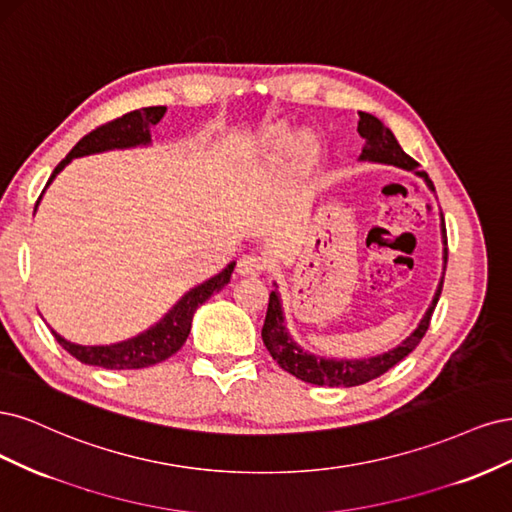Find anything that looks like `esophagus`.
<instances>
[{
	"mask_svg": "<svg viewBox=\"0 0 512 512\" xmlns=\"http://www.w3.org/2000/svg\"><path fill=\"white\" fill-rule=\"evenodd\" d=\"M236 270L240 276H259L261 272H266V261L257 255H242Z\"/></svg>",
	"mask_w": 512,
	"mask_h": 512,
	"instance_id": "34e87169",
	"label": "esophagus"
}]
</instances>
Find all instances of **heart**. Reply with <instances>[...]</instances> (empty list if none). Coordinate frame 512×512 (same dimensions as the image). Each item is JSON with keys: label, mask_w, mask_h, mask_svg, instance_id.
<instances>
[{"label": "heart", "mask_w": 512, "mask_h": 512, "mask_svg": "<svg viewBox=\"0 0 512 512\" xmlns=\"http://www.w3.org/2000/svg\"><path fill=\"white\" fill-rule=\"evenodd\" d=\"M298 153V170L302 174L315 172L319 163V146L310 136H304L289 125H272L261 134L259 159L263 163H280L289 153Z\"/></svg>", "instance_id": "b5f03b06"}]
</instances>
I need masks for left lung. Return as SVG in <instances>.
<instances>
[{
    "instance_id": "8db88e82",
    "label": "left lung",
    "mask_w": 512,
    "mask_h": 512,
    "mask_svg": "<svg viewBox=\"0 0 512 512\" xmlns=\"http://www.w3.org/2000/svg\"><path fill=\"white\" fill-rule=\"evenodd\" d=\"M357 131H359V136L364 138V148H361L359 161L383 163V166H395V168H402L408 172H415L419 178L425 180L427 189L436 191L430 176H427L423 170H417L419 163L402 151V146L398 144V140H395L393 131L378 121L374 114L359 112ZM440 236H442V270H447V227H444L442 212H440ZM442 278H444V272L440 276V283L436 287L432 304L427 306L423 319L419 321V325L415 329H412V334L395 346V349L381 353V355L368 357V359H334V357H321V355L304 351L302 346L295 342L287 332L278 285L274 283L276 289L270 293L266 321H263V327H261L263 344H266V349L270 351L272 359L280 368L293 374L295 378H300V381H304V383L319 385V387L364 385V383L372 381V378H378L387 370H391L395 364H400V361L408 353L417 349V344L425 336L427 327H430L432 312L438 304L440 291H442Z\"/></svg>"
}]
</instances>
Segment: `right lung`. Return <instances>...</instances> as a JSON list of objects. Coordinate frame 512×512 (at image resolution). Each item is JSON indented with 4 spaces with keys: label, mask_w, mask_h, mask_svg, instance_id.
I'll list each match as a JSON object with an SVG mask.
<instances>
[{
    "label": "right lung",
    "mask_w": 512,
    "mask_h": 512,
    "mask_svg": "<svg viewBox=\"0 0 512 512\" xmlns=\"http://www.w3.org/2000/svg\"><path fill=\"white\" fill-rule=\"evenodd\" d=\"M163 114H166V106L140 108L93 129L91 134L80 138L72 151L65 155V159L55 168L51 178H48L46 187L53 183L55 176L68 166L72 159L108 153V151H125V148H136V146H151V127L161 121ZM40 200L36 202V208ZM234 268H236V261L227 263V268L221 270L217 276H212L204 280V283L189 289L155 325L144 329V332H140L134 338H127L114 344L85 346V344L65 340L61 334L55 332V329H53V336L65 351L87 366H97L106 370H138V368L161 364V361L172 357L180 346L185 344L191 332V321H193L195 310L200 308L210 295L219 293L229 283Z\"/></svg>",
    "instance_id": "right-lung-1"
}]
</instances>
